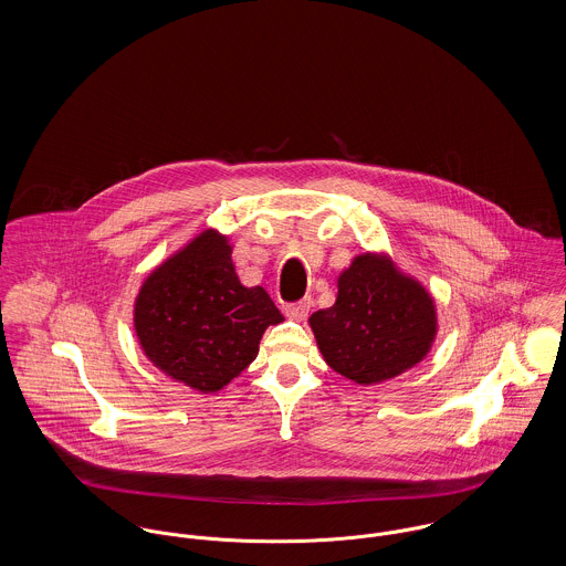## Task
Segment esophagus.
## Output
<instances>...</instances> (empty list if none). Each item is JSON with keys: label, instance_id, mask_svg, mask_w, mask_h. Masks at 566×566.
I'll return each mask as SVG.
<instances>
[{"label": "esophagus", "instance_id": "1", "mask_svg": "<svg viewBox=\"0 0 566 566\" xmlns=\"http://www.w3.org/2000/svg\"><path fill=\"white\" fill-rule=\"evenodd\" d=\"M284 312H286V316H289V318H293V321H303V318L307 316V312H310V300L289 303V305L284 307Z\"/></svg>", "mask_w": 566, "mask_h": 566}]
</instances>
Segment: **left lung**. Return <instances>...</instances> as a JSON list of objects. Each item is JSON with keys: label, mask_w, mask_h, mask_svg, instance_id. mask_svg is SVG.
I'll return each mask as SVG.
<instances>
[{"label": "left lung", "mask_w": 566, "mask_h": 566, "mask_svg": "<svg viewBox=\"0 0 566 566\" xmlns=\"http://www.w3.org/2000/svg\"><path fill=\"white\" fill-rule=\"evenodd\" d=\"M327 366L357 385H376L421 364L438 316L428 289L382 252H364L337 277L332 307L310 316Z\"/></svg>", "instance_id": "obj_1"}]
</instances>
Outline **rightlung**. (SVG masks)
<instances>
[{
    "label": "right lung",
    "instance_id": "right-lung-1",
    "mask_svg": "<svg viewBox=\"0 0 566 566\" xmlns=\"http://www.w3.org/2000/svg\"><path fill=\"white\" fill-rule=\"evenodd\" d=\"M284 316L263 286H243L227 234L205 229L156 266L134 300L145 357L199 394H218L259 355Z\"/></svg>",
    "mask_w": 566,
    "mask_h": 566
}]
</instances>
